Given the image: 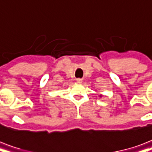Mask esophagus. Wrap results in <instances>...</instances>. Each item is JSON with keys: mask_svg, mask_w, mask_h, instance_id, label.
<instances>
[{"mask_svg": "<svg viewBox=\"0 0 152 152\" xmlns=\"http://www.w3.org/2000/svg\"><path fill=\"white\" fill-rule=\"evenodd\" d=\"M82 79H76V82H77V83H82Z\"/></svg>", "mask_w": 152, "mask_h": 152, "instance_id": "obj_1", "label": "esophagus"}]
</instances>
